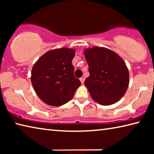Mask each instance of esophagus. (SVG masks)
Masks as SVG:
<instances>
[{"instance_id": "1", "label": "esophagus", "mask_w": 154, "mask_h": 154, "mask_svg": "<svg viewBox=\"0 0 154 154\" xmlns=\"http://www.w3.org/2000/svg\"><path fill=\"white\" fill-rule=\"evenodd\" d=\"M85 76H82V77L80 78V81H81V83H84V81H85Z\"/></svg>"}]
</instances>
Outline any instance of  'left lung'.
I'll use <instances>...</instances> for the list:
<instances>
[{"label": "left lung", "instance_id": "8db88e82", "mask_svg": "<svg viewBox=\"0 0 154 154\" xmlns=\"http://www.w3.org/2000/svg\"><path fill=\"white\" fill-rule=\"evenodd\" d=\"M90 76L84 84L94 100L110 105L123 97L129 85V72L118 54L111 49L94 46L84 50Z\"/></svg>", "mask_w": 154, "mask_h": 154}]
</instances>
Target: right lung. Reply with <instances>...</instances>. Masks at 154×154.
Here are the masks:
<instances>
[{
    "label": "right lung",
    "mask_w": 154,
    "mask_h": 154,
    "mask_svg": "<svg viewBox=\"0 0 154 154\" xmlns=\"http://www.w3.org/2000/svg\"><path fill=\"white\" fill-rule=\"evenodd\" d=\"M75 49H52L35 62L31 82L38 97L47 105L58 106L71 100L81 82L75 77L72 60Z\"/></svg>",
    "instance_id": "obj_1"
}]
</instances>
